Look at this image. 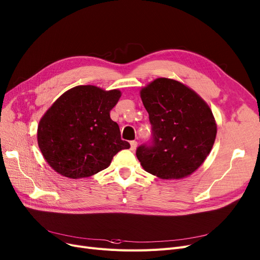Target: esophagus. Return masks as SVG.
Listing matches in <instances>:
<instances>
[{"mask_svg":"<svg viewBox=\"0 0 260 260\" xmlns=\"http://www.w3.org/2000/svg\"><path fill=\"white\" fill-rule=\"evenodd\" d=\"M137 147H138V142L137 141H131L130 142V149L133 151V150L137 149Z\"/></svg>","mask_w":260,"mask_h":260,"instance_id":"1","label":"esophagus"}]
</instances>
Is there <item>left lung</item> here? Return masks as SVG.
I'll return each instance as SVG.
<instances>
[{
  "instance_id": "obj_1",
  "label": "left lung",
  "mask_w": 260,
  "mask_h": 260,
  "mask_svg": "<svg viewBox=\"0 0 260 260\" xmlns=\"http://www.w3.org/2000/svg\"><path fill=\"white\" fill-rule=\"evenodd\" d=\"M141 98L152 130L150 143L137 149L143 169L161 179H181L194 173L216 137L209 106L194 90L168 78L143 87Z\"/></svg>"
}]
</instances>
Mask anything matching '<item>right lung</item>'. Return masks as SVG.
<instances>
[{
	"mask_svg": "<svg viewBox=\"0 0 260 260\" xmlns=\"http://www.w3.org/2000/svg\"><path fill=\"white\" fill-rule=\"evenodd\" d=\"M121 92L79 85L64 92L40 119L38 146L48 164L71 179L107 169L114 155L130 144L120 139L110 117Z\"/></svg>",
	"mask_w": 260,
	"mask_h": 260,
	"instance_id": "right-lung-1",
	"label": "right lung"
}]
</instances>
